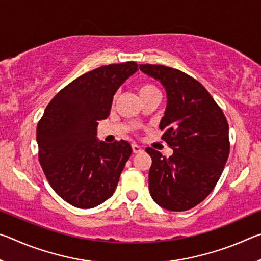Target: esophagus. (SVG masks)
<instances>
[{
    "mask_svg": "<svg viewBox=\"0 0 261 261\" xmlns=\"http://www.w3.org/2000/svg\"><path fill=\"white\" fill-rule=\"evenodd\" d=\"M132 151H134V153H141L143 152V147H140L137 144H132Z\"/></svg>",
    "mask_w": 261,
    "mask_h": 261,
    "instance_id": "obj_1",
    "label": "esophagus"
}]
</instances>
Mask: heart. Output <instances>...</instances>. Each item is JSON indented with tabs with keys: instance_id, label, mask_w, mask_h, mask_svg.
<instances>
[{
	"instance_id": "heart-1",
	"label": "heart",
	"mask_w": 261,
	"mask_h": 261,
	"mask_svg": "<svg viewBox=\"0 0 261 261\" xmlns=\"http://www.w3.org/2000/svg\"><path fill=\"white\" fill-rule=\"evenodd\" d=\"M155 93H160V91H159L158 88L153 85V84L144 83L139 86L140 98H145V96H148V95H152Z\"/></svg>"
}]
</instances>
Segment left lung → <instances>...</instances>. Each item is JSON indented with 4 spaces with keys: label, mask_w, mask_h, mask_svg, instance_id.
<instances>
[{
    "label": "left lung",
    "mask_w": 261,
    "mask_h": 261,
    "mask_svg": "<svg viewBox=\"0 0 261 261\" xmlns=\"http://www.w3.org/2000/svg\"><path fill=\"white\" fill-rule=\"evenodd\" d=\"M139 69L166 88L161 138L174 151L166 158L146 148L152 158L149 192L163 208L188 211L212 192L226 166L230 151L227 118L208 91L189 74L156 64Z\"/></svg>",
    "instance_id": "left-lung-1"
}]
</instances>
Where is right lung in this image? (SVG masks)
<instances>
[{
	"instance_id": "obj_1",
	"label": "right lung",
	"mask_w": 261,
	"mask_h": 261,
	"mask_svg": "<svg viewBox=\"0 0 261 261\" xmlns=\"http://www.w3.org/2000/svg\"><path fill=\"white\" fill-rule=\"evenodd\" d=\"M138 70L136 62L103 65L57 93L37 126L39 161L53 190L78 208H93L113 196L132 153L125 140L96 139L117 88Z\"/></svg>"
}]
</instances>
